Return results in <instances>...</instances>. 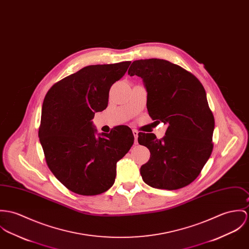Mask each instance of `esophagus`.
Masks as SVG:
<instances>
[{"label": "esophagus", "instance_id": "obj_1", "mask_svg": "<svg viewBox=\"0 0 249 249\" xmlns=\"http://www.w3.org/2000/svg\"><path fill=\"white\" fill-rule=\"evenodd\" d=\"M132 133H133L134 138H135V143H137V140H138V134H139V132H138L137 130H132Z\"/></svg>", "mask_w": 249, "mask_h": 249}]
</instances>
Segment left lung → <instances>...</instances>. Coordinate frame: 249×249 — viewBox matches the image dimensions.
Here are the masks:
<instances>
[{"label":"left lung","mask_w":249,"mask_h":249,"mask_svg":"<svg viewBox=\"0 0 249 249\" xmlns=\"http://www.w3.org/2000/svg\"><path fill=\"white\" fill-rule=\"evenodd\" d=\"M128 75L142 79L151 119L168 125L160 140L153 133L138 134V142L150 151L149 160L141 166L142 180L159 189L188 185L213 149L215 121L203 85L191 72L160 59L134 61Z\"/></svg>","instance_id":"1"}]
</instances>
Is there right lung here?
<instances>
[{
  "mask_svg": "<svg viewBox=\"0 0 249 249\" xmlns=\"http://www.w3.org/2000/svg\"><path fill=\"white\" fill-rule=\"evenodd\" d=\"M130 63L82 68L57 82L45 95L39 127L45 161L76 194L93 196L108 190L115 181L117 161L134 142L127 125L96 137L91 122L95 112L107 107L110 88Z\"/></svg>",
  "mask_w": 249,
  "mask_h": 249,
  "instance_id": "obj_1",
  "label": "right lung"
}]
</instances>
